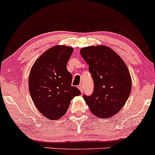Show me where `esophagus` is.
I'll return each instance as SVG.
<instances>
[{
	"mask_svg": "<svg viewBox=\"0 0 155 155\" xmlns=\"http://www.w3.org/2000/svg\"><path fill=\"white\" fill-rule=\"evenodd\" d=\"M78 89L80 90V92H81L82 93H83V87H82V84H80L78 85Z\"/></svg>",
	"mask_w": 155,
	"mask_h": 155,
	"instance_id": "34e87169",
	"label": "esophagus"
}]
</instances>
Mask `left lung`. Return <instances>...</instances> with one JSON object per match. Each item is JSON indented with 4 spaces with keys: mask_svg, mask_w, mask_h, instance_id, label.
<instances>
[{
    "mask_svg": "<svg viewBox=\"0 0 155 155\" xmlns=\"http://www.w3.org/2000/svg\"><path fill=\"white\" fill-rule=\"evenodd\" d=\"M89 65L94 80V92L83 98L90 111L98 118H109L122 109L130 94L132 80L123 59L113 49L104 45L80 49Z\"/></svg>",
    "mask_w": 155,
    "mask_h": 155,
    "instance_id": "obj_1",
    "label": "left lung"
}]
</instances>
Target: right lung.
Listing matches in <instances>:
<instances>
[{
	"label": "right lung",
	"mask_w": 155,
	"mask_h": 155,
	"mask_svg": "<svg viewBox=\"0 0 155 155\" xmlns=\"http://www.w3.org/2000/svg\"><path fill=\"white\" fill-rule=\"evenodd\" d=\"M73 51L69 46H53L36 60L31 68L29 93L38 111L48 119L62 117L72 99L81 94L71 85L72 75L66 68Z\"/></svg>",
	"instance_id": "right-lung-1"
}]
</instances>
